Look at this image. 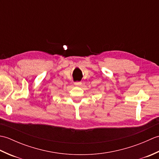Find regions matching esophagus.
Returning a JSON list of instances; mask_svg holds the SVG:
<instances>
[{
	"label": "esophagus",
	"instance_id": "esophagus-1",
	"mask_svg": "<svg viewBox=\"0 0 159 159\" xmlns=\"http://www.w3.org/2000/svg\"><path fill=\"white\" fill-rule=\"evenodd\" d=\"M81 84H82L81 82H79V81L74 83V85H75L76 86H80L81 85Z\"/></svg>",
	"mask_w": 159,
	"mask_h": 159
}]
</instances>
